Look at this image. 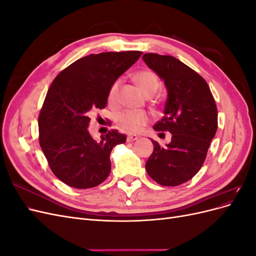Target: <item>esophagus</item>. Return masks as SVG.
I'll return each mask as SVG.
<instances>
[{
    "mask_svg": "<svg viewBox=\"0 0 256 256\" xmlns=\"http://www.w3.org/2000/svg\"><path fill=\"white\" fill-rule=\"evenodd\" d=\"M138 136L136 134H129L127 136V142H134V141L138 140Z\"/></svg>",
    "mask_w": 256,
    "mask_h": 256,
    "instance_id": "esophagus-1",
    "label": "esophagus"
}]
</instances>
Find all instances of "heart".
Listing matches in <instances>:
<instances>
[{
	"label": "heart",
	"instance_id": "b5f03b06",
	"mask_svg": "<svg viewBox=\"0 0 256 256\" xmlns=\"http://www.w3.org/2000/svg\"><path fill=\"white\" fill-rule=\"evenodd\" d=\"M134 80L138 84V86L143 92V94L148 96L154 94L160 86V81L158 76L150 69H142L134 74ZM122 80L116 79L108 92V104L112 108L118 106V90ZM116 124L127 130L129 132H138L140 131L150 120L148 115L144 112L136 111H122L116 115Z\"/></svg>",
	"mask_w": 256,
	"mask_h": 256
}]
</instances>
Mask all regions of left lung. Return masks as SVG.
Returning <instances> with one entry per match:
<instances>
[{
    "label": "left lung",
    "mask_w": 256,
    "mask_h": 256,
    "mask_svg": "<svg viewBox=\"0 0 256 256\" xmlns=\"http://www.w3.org/2000/svg\"><path fill=\"white\" fill-rule=\"evenodd\" d=\"M143 60L168 90L164 116L154 129L172 134L171 143L164 146L152 140L154 152L145 168L159 184L175 187L202 168L218 128V111L207 82L182 62L157 53L144 54Z\"/></svg>",
    "instance_id": "obj_1"
}]
</instances>
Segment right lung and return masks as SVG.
<instances>
[{
	"label": "right lung",
	"instance_id": "obj_1",
	"mask_svg": "<svg viewBox=\"0 0 256 256\" xmlns=\"http://www.w3.org/2000/svg\"><path fill=\"white\" fill-rule=\"evenodd\" d=\"M142 56L140 51L102 52L79 58L53 80L38 118L40 144L53 174L76 189L96 187L109 176L110 154L126 142L111 130L96 142L90 114L104 109L111 84Z\"/></svg>",
	"mask_w": 256,
	"mask_h": 256
}]
</instances>
